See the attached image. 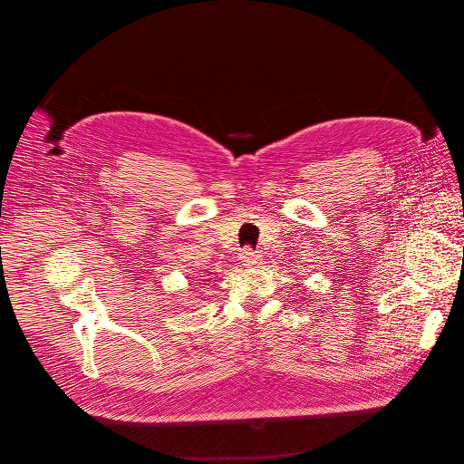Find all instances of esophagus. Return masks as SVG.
I'll return each instance as SVG.
<instances>
[{
	"instance_id": "1",
	"label": "esophagus",
	"mask_w": 464,
	"mask_h": 464,
	"mask_svg": "<svg viewBox=\"0 0 464 464\" xmlns=\"http://www.w3.org/2000/svg\"><path fill=\"white\" fill-rule=\"evenodd\" d=\"M259 254L257 252H254L252 248H243L241 250V263L245 265V266H256V265H259Z\"/></svg>"
}]
</instances>
